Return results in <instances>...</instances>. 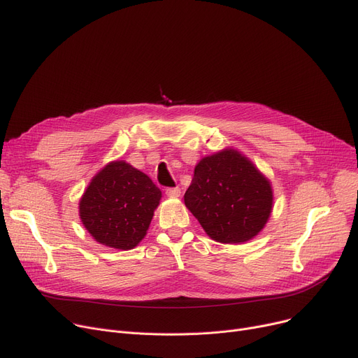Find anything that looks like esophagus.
Here are the masks:
<instances>
[{
	"label": "esophagus",
	"instance_id": "esophagus-1",
	"mask_svg": "<svg viewBox=\"0 0 358 358\" xmlns=\"http://www.w3.org/2000/svg\"><path fill=\"white\" fill-rule=\"evenodd\" d=\"M165 193L168 197H180L181 196V190L178 189V187H174V189H166Z\"/></svg>",
	"mask_w": 358,
	"mask_h": 358
}]
</instances>
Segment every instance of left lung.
<instances>
[{
    "label": "left lung",
    "instance_id": "8db88e82",
    "mask_svg": "<svg viewBox=\"0 0 358 358\" xmlns=\"http://www.w3.org/2000/svg\"><path fill=\"white\" fill-rule=\"evenodd\" d=\"M184 203L213 241L242 243L268 222L273 187L250 158L224 148L199 161Z\"/></svg>",
    "mask_w": 358,
    "mask_h": 358
}]
</instances>
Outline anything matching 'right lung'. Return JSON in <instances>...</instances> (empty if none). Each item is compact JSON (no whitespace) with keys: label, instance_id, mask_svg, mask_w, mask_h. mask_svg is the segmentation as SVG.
<instances>
[{"label":"right lung","instance_id":"1","mask_svg":"<svg viewBox=\"0 0 358 358\" xmlns=\"http://www.w3.org/2000/svg\"><path fill=\"white\" fill-rule=\"evenodd\" d=\"M161 190L126 161H111L92 177L80 200V217L101 245L134 250L145 238Z\"/></svg>","mask_w":358,"mask_h":358}]
</instances>
